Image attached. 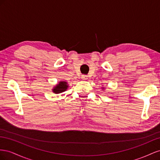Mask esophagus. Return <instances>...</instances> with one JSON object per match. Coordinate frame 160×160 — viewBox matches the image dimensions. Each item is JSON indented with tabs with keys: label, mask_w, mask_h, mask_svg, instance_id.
Here are the masks:
<instances>
[{
	"label": "esophagus",
	"mask_w": 160,
	"mask_h": 160,
	"mask_svg": "<svg viewBox=\"0 0 160 160\" xmlns=\"http://www.w3.org/2000/svg\"><path fill=\"white\" fill-rule=\"evenodd\" d=\"M81 78H82V80H86L88 78L87 76H86V75H82L81 76Z\"/></svg>",
	"instance_id": "34e87169"
}]
</instances>
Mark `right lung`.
Listing matches in <instances>:
<instances>
[{
	"mask_svg": "<svg viewBox=\"0 0 160 160\" xmlns=\"http://www.w3.org/2000/svg\"><path fill=\"white\" fill-rule=\"evenodd\" d=\"M68 87V83L64 81H60L55 87L53 88L52 91L55 94H60L64 92Z\"/></svg>",
	"mask_w": 160,
	"mask_h": 160,
	"instance_id": "1",
	"label": "right lung"
}]
</instances>
